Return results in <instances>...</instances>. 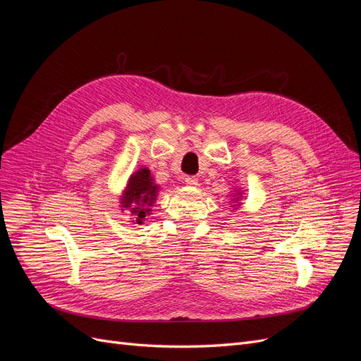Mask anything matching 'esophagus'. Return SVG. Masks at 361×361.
Masks as SVG:
<instances>
[{
	"label": "esophagus",
	"instance_id": "34e87169",
	"mask_svg": "<svg viewBox=\"0 0 361 361\" xmlns=\"http://www.w3.org/2000/svg\"><path fill=\"white\" fill-rule=\"evenodd\" d=\"M185 183H187L188 187H197L199 179L195 176H185Z\"/></svg>",
	"mask_w": 361,
	"mask_h": 361
}]
</instances>
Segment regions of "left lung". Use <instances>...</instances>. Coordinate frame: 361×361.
I'll return each instance as SVG.
<instances>
[{
	"mask_svg": "<svg viewBox=\"0 0 361 361\" xmlns=\"http://www.w3.org/2000/svg\"><path fill=\"white\" fill-rule=\"evenodd\" d=\"M243 191H236L235 194H233V199H232V202H233V209H238V206H241V197H243Z\"/></svg>",
	"mask_w": 361,
	"mask_h": 361,
	"instance_id": "8db88e82",
	"label": "left lung"
}]
</instances>
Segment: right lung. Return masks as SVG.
I'll return each mask as SVG.
<instances>
[{
	"mask_svg": "<svg viewBox=\"0 0 361 361\" xmlns=\"http://www.w3.org/2000/svg\"><path fill=\"white\" fill-rule=\"evenodd\" d=\"M159 187L147 167H141L130 174L126 187L120 195V207L128 212L133 224H143L146 216L150 215L152 206L155 204Z\"/></svg>",
	"mask_w": 361,
	"mask_h": 361,
	"instance_id": "1",
	"label": "right lung"
}]
</instances>
